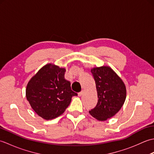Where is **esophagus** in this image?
Instances as JSON below:
<instances>
[{
  "label": "esophagus",
  "mask_w": 154,
  "mask_h": 154,
  "mask_svg": "<svg viewBox=\"0 0 154 154\" xmlns=\"http://www.w3.org/2000/svg\"><path fill=\"white\" fill-rule=\"evenodd\" d=\"M83 91H81V92H79V93H78V95H79V97H81V95H82L83 94Z\"/></svg>",
  "instance_id": "1"
}]
</instances>
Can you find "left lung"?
I'll return each mask as SVG.
<instances>
[{"mask_svg": "<svg viewBox=\"0 0 154 154\" xmlns=\"http://www.w3.org/2000/svg\"><path fill=\"white\" fill-rule=\"evenodd\" d=\"M91 73L95 81L98 102L89 113L97 120H106L122 106L126 96L125 85L109 67L93 68Z\"/></svg>", "mask_w": 154, "mask_h": 154, "instance_id": "obj_1", "label": "left lung"}]
</instances>
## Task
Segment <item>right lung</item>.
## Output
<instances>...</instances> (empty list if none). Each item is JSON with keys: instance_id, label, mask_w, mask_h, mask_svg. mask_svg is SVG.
<instances>
[{"instance_id": "add662e5", "label": "right lung", "mask_w": 154, "mask_h": 154, "mask_svg": "<svg viewBox=\"0 0 154 154\" xmlns=\"http://www.w3.org/2000/svg\"><path fill=\"white\" fill-rule=\"evenodd\" d=\"M65 69L48 64L29 81L26 94L32 109L45 120L60 116L77 93L71 90V83L65 79Z\"/></svg>"}]
</instances>
